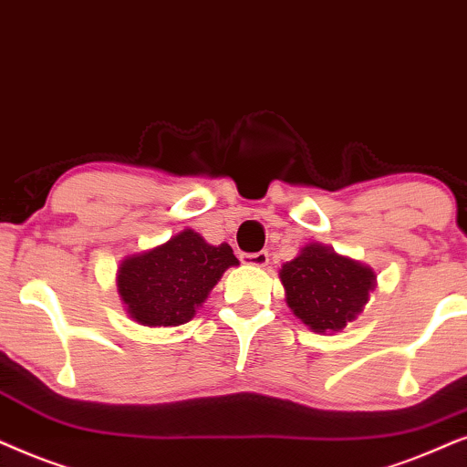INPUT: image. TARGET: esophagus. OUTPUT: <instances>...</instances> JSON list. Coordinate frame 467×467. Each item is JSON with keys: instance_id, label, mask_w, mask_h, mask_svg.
<instances>
[{"instance_id": "34e87169", "label": "esophagus", "mask_w": 467, "mask_h": 467, "mask_svg": "<svg viewBox=\"0 0 467 467\" xmlns=\"http://www.w3.org/2000/svg\"><path fill=\"white\" fill-rule=\"evenodd\" d=\"M239 260L244 265H250V266H265L266 263H269V254L266 252H254V254L241 252Z\"/></svg>"}]
</instances>
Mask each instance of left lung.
I'll return each mask as SVG.
<instances>
[{
    "mask_svg": "<svg viewBox=\"0 0 467 467\" xmlns=\"http://www.w3.org/2000/svg\"><path fill=\"white\" fill-rule=\"evenodd\" d=\"M285 303L314 331H341L357 318L374 288V271L337 256L322 245H307L279 271Z\"/></svg>",
    "mask_w": 467,
    "mask_h": 467,
    "instance_id": "left-lung-1",
    "label": "left lung"
}]
</instances>
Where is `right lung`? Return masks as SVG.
Masks as SVG:
<instances>
[{
    "label": "right lung",
    "mask_w": 467,
    "mask_h": 467,
    "mask_svg": "<svg viewBox=\"0 0 467 467\" xmlns=\"http://www.w3.org/2000/svg\"><path fill=\"white\" fill-rule=\"evenodd\" d=\"M239 265L230 245H209L194 230L126 258L117 285L130 316L145 327H179L194 318L228 266Z\"/></svg>",
    "instance_id": "obj_1"
}]
</instances>
